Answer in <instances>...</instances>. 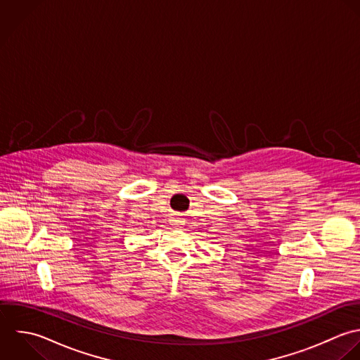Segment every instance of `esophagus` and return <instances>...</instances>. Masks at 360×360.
<instances>
[{"instance_id": "esophagus-1", "label": "esophagus", "mask_w": 360, "mask_h": 360, "mask_svg": "<svg viewBox=\"0 0 360 360\" xmlns=\"http://www.w3.org/2000/svg\"><path fill=\"white\" fill-rule=\"evenodd\" d=\"M174 221H176V223H175V224H178V221H181V220H174Z\"/></svg>"}]
</instances>
